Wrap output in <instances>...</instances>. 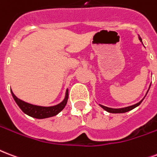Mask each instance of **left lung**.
I'll return each mask as SVG.
<instances>
[{"instance_id":"1","label":"left lung","mask_w":157,"mask_h":157,"mask_svg":"<svg viewBox=\"0 0 157 157\" xmlns=\"http://www.w3.org/2000/svg\"><path fill=\"white\" fill-rule=\"evenodd\" d=\"M139 38V40L142 43V39H141V37H138ZM150 86H149V89H150ZM149 89H148V90H149ZM147 90V92H148ZM147 94H146V95H147ZM145 95V97H146ZM144 97V98H145ZM144 98L142 99L141 101H139L138 103H137V104H135V105H131V106H128V107H125V108H120V109H113V108H109V107H106V106H104V105H99L101 108H103L105 110H106L107 112H109V113H126V112H128V111L132 110V109H135L136 107H137L138 105H140V104L142 103V101L143 100H144Z\"/></svg>"}]
</instances>
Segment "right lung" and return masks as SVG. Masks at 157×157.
Listing matches in <instances>:
<instances>
[{
	"mask_svg": "<svg viewBox=\"0 0 157 157\" xmlns=\"http://www.w3.org/2000/svg\"><path fill=\"white\" fill-rule=\"evenodd\" d=\"M11 91L12 96L14 98L15 103L17 104L18 106L20 108V109L26 113L27 115L33 117L35 118H50L52 116L57 115V113H59L61 111L63 110V109L65 108L67 103L68 100V89L66 90V94L64 100L61 103H59L58 105H53V106H39V105H35L29 104V103L25 102L20 99L17 98L15 95V94Z\"/></svg>",
	"mask_w": 157,
	"mask_h": 157,
	"instance_id": "obj_1",
	"label": "right lung"
}]
</instances>
